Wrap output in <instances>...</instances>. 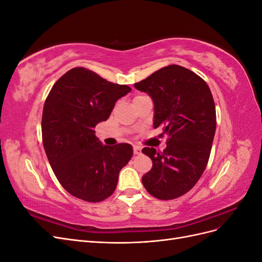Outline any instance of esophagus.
Returning <instances> with one entry per match:
<instances>
[{
	"instance_id": "34e87169",
	"label": "esophagus",
	"mask_w": 262,
	"mask_h": 262,
	"mask_svg": "<svg viewBox=\"0 0 262 262\" xmlns=\"http://www.w3.org/2000/svg\"><path fill=\"white\" fill-rule=\"evenodd\" d=\"M133 153L136 154V155L140 154V153H141V146H139V145H133Z\"/></svg>"
}]
</instances>
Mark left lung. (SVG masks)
<instances>
[{
	"mask_svg": "<svg viewBox=\"0 0 262 262\" xmlns=\"http://www.w3.org/2000/svg\"><path fill=\"white\" fill-rule=\"evenodd\" d=\"M154 104V128L167 134L163 153L144 147L153 162L142 177L149 194L171 200L187 193L207 167L216 129L215 105L208 84L184 67L168 66L134 84Z\"/></svg>",
	"mask_w": 262,
	"mask_h": 262,
	"instance_id": "8db88e82",
	"label": "left lung"
}]
</instances>
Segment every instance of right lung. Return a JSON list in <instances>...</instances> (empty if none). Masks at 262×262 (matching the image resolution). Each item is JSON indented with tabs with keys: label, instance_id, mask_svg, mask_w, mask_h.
I'll list each match as a JSON object with an SVG mask.
<instances>
[{
	"label": "right lung",
	"instance_id": "1",
	"mask_svg": "<svg viewBox=\"0 0 262 262\" xmlns=\"http://www.w3.org/2000/svg\"><path fill=\"white\" fill-rule=\"evenodd\" d=\"M130 92L129 86L74 68L55 82L45 101L41 131L47 157L61 186L78 199H107L130 161V144L104 145L94 130L109 118L116 101Z\"/></svg>",
	"mask_w": 262,
	"mask_h": 262
}]
</instances>
